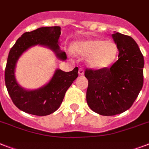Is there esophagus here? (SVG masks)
<instances>
[{
    "label": "esophagus",
    "instance_id": "obj_1",
    "mask_svg": "<svg viewBox=\"0 0 149 149\" xmlns=\"http://www.w3.org/2000/svg\"><path fill=\"white\" fill-rule=\"evenodd\" d=\"M79 75H84V69L83 68H79V71H78Z\"/></svg>",
    "mask_w": 149,
    "mask_h": 149
}]
</instances>
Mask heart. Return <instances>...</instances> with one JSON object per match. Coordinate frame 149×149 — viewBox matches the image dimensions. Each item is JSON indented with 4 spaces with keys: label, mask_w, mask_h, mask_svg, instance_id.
I'll return each mask as SVG.
<instances>
[{
    "label": "heart",
    "mask_w": 149,
    "mask_h": 149,
    "mask_svg": "<svg viewBox=\"0 0 149 149\" xmlns=\"http://www.w3.org/2000/svg\"><path fill=\"white\" fill-rule=\"evenodd\" d=\"M72 49L78 55L88 56L91 67L102 69L113 63L118 56V46L112 41L89 39L73 44Z\"/></svg>",
    "instance_id": "heart-1"
}]
</instances>
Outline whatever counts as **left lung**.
I'll return each instance as SVG.
<instances>
[{"mask_svg": "<svg viewBox=\"0 0 149 149\" xmlns=\"http://www.w3.org/2000/svg\"><path fill=\"white\" fill-rule=\"evenodd\" d=\"M119 52L111 67L86 68V102L90 108L104 116H113L132 106L143 86L144 57L135 41L128 36L112 34Z\"/></svg>", "mask_w": 149, "mask_h": 149, "instance_id": "8db88e82", "label": "left lung"}]
</instances>
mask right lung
<instances>
[{"label": "right lung", "mask_w": 149, "mask_h": 149, "mask_svg": "<svg viewBox=\"0 0 149 149\" xmlns=\"http://www.w3.org/2000/svg\"><path fill=\"white\" fill-rule=\"evenodd\" d=\"M61 34L59 26L42 27L24 33L9 52L4 72V80L8 92L14 104L25 113L37 116H46L60 107L65 93L78 77V67L70 72L57 70L47 85L36 91H25L17 84L15 68L19 56L32 45H42L53 50L56 56L65 60L66 54L61 52L58 40Z\"/></svg>", "instance_id": "add662e5"}]
</instances>
